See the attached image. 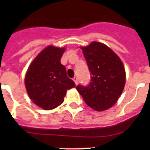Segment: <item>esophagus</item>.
<instances>
[{
	"instance_id": "1",
	"label": "esophagus",
	"mask_w": 150,
	"mask_h": 150,
	"mask_svg": "<svg viewBox=\"0 0 150 150\" xmlns=\"http://www.w3.org/2000/svg\"><path fill=\"white\" fill-rule=\"evenodd\" d=\"M73 80H74V83H75V84L77 85V83H78V79H77V77H76V76H75V77L73 78Z\"/></svg>"
}]
</instances>
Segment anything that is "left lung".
Masks as SVG:
<instances>
[{"label": "left lung", "mask_w": 150, "mask_h": 150, "mask_svg": "<svg viewBox=\"0 0 150 150\" xmlns=\"http://www.w3.org/2000/svg\"><path fill=\"white\" fill-rule=\"evenodd\" d=\"M91 73V81L76 88L87 105L97 111H103L114 105L122 93L125 71L117 55L105 44L92 42L81 47Z\"/></svg>", "instance_id": "obj_1"}]
</instances>
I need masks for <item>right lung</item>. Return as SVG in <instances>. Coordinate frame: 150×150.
<instances>
[{"label":"right lung","instance_id":"add662e5","mask_svg":"<svg viewBox=\"0 0 150 150\" xmlns=\"http://www.w3.org/2000/svg\"><path fill=\"white\" fill-rule=\"evenodd\" d=\"M65 49L49 46L40 52L30 64L25 83L30 100L36 105L49 110L64 101L67 89L75 83L67 76L61 58Z\"/></svg>","mask_w":150,"mask_h":150}]
</instances>
